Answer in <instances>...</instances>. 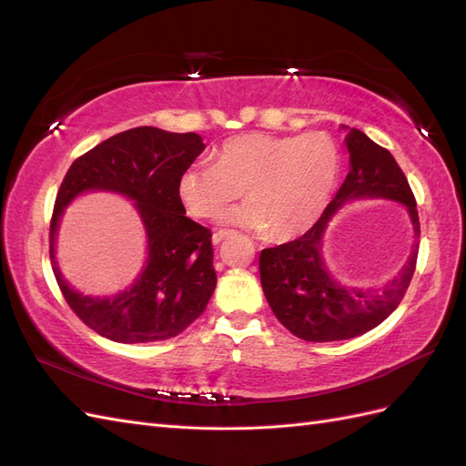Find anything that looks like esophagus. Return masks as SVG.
I'll use <instances>...</instances> for the list:
<instances>
[{"label": "esophagus", "mask_w": 466, "mask_h": 466, "mask_svg": "<svg viewBox=\"0 0 466 466\" xmlns=\"http://www.w3.org/2000/svg\"><path fill=\"white\" fill-rule=\"evenodd\" d=\"M229 235H233V231H229V229H219V231H216L214 233V237H211V241H214V245H219L223 238H228Z\"/></svg>", "instance_id": "esophagus-1"}]
</instances>
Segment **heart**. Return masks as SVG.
Listing matches in <instances>:
<instances>
[{"label":"heart","mask_w":466,"mask_h":466,"mask_svg":"<svg viewBox=\"0 0 466 466\" xmlns=\"http://www.w3.org/2000/svg\"><path fill=\"white\" fill-rule=\"evenodd\" d=\"M340 171L342 155L329 134L252 132L225 139L216 165L187 167L177 188L182 206L198 219L216 218L245 192L248 202L225 211L221 219L288 241L315 228Z\"/></svg>","instance_id":"heart-1"}]
</instances>
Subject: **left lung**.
I'll list each match as a JSON object with an SVG mask.
<instances>
[{
  "mask_svg": "<svg viewBox=\"0 0 466 466\" xmlns=\"http://www.w3.org/2000/svg\"><path fill=\"white\" fill-rule=\"evenodd\" d=\"M346 146L351 171L313 229L295 241L260 252V281L268 303L284 327L307 342L356 338L383 322L410 286L416 270L418 241L399 276L380 289H356L336 281L322 258V235L329 221L350 200L387 198L406 206L420 237L416 198L389 149L361 130L351 128Z\"/></svg>",
  "mask_w": 466,
  "mask_h": 466,
  "instance_id": "obj_1",
  "label": "left lung"
}]
</instances>
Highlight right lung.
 <instances>
[{"instance_id": "1", "label": "right lung", "mask_w": 466, "mask_h": 466, "mask_svg": "<svg viewBox=\"0 0 466 466\" xmlns=\"http://www.w3.org/2000/svg\"><path fill=\"white\" fill-rule=\"evenodd\" d=\"M194 132L173 134L139 126L112 136L77 157L62 180L50 221L56 281L72 311L108 340L136 344L173 338L198 319L216 289L211 231L187 218L178 177L204 151ZM86 189H112L137 202L148 233L140 278L110 299L69 289L53 260V235L63 208Z\"/></svg>"}]
</instances>
